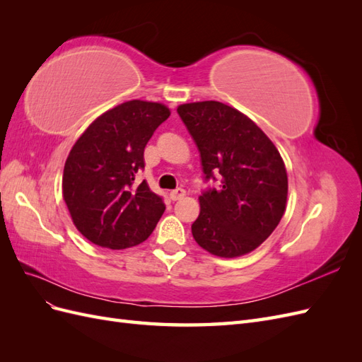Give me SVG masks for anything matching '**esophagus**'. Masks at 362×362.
Returning a JSON list of instances; mask_svg holds the SVG:
<instances>
[{
    "label": "esophagus",
    "instance_id": "34e87169",
    "mask_svg": "<svg viewBox=\"0 0 362 362\" xmlns=\"http://www.w3.org/2000/svg\"><path fill=\"white\" fill-rule=\"evenodd\" d=\"M169 196H170L172 201H180L185 196V190L184 189H175L169 193Z\"/></svg>",
    "mask_w": 362,
    "mask_h": 362
}]
</instances>
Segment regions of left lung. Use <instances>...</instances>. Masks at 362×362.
<instances>
[{
	"mask_svg": "<svg viewBox=\"0 0 362 362\" xmlns=\"http://www.w3.org/2000/svg\"><path fill=\"white\" fill-rule=\"evenodd\" d=\"M177 112L201 154L205 181L221 185L199 196L192 234L210 254L234 258L257 249L286 211L288 180L276 146L242 112L217 101Z\"/></svg>",
	"mask_w": 362,
	"mask_h": 362,
	"instance_id": "8db88e82",
	"label": "left lung"
}]
</instances>
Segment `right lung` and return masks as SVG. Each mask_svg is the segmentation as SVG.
I'll list each match as a JSON object with an SVG mask.
<instances>
[{
	"label": "right lung",
	"mask_w": 362,
	"mask_h": 362,
	"mask_svg": "<svg viewBox=\"0 0 362 362\" xmlns=\"http://www.w3.org/2000/svg\"><path fill=\"white\" fill-rule=\"evenodd\" d=\"M170 116L160 103L133 100L105 112L75 141L63 170V199L76 229L108 247L136 246L166 210L137 173L154 131Z\"/></svg>",
	"instance_id": "1"
}]
</instances>
